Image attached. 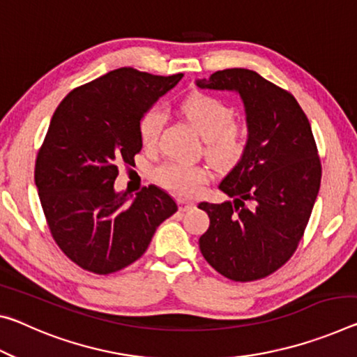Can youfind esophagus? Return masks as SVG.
I'll use <instances>...</instances> for the list:
<instances>
[{
    "label": "esophagus",
    "instance_id": "obj_1",
    "mask_svg": "<svg viewBox=\"0 0 357 357\" xmlns=\"http://www.w3.org/2000/svg\"><path fill=\"white\" fill-rule=\"evenodd\" d=\"M176 203H178V208H179V211H189L190 208H194V202H190V200H185V199H178L176 200Z\"/></svg>",
    "mask_w": 357,
    "mask_h": 357
}]
</instances>
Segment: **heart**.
Instances as JSON below:
<instances>
[{"instance_id": "b5f03b06", "label": "heart", "mask_w": 357, "mask_h": 357, "mask_svg": "<svg viewBox=\"0 0 357 357\" xmlns=\"http://www.w3.org/2000/svg\"><path fill=\"white\" fill-rule=\"evenodd\" d=\"M183 112L200 137L206 141V155L222 168L238 163L250 143L246 123L234 121L235 111L227 101L214 95L195 92L183 101ZM167 123L162 106H152L139 119L138 132L144 146L154 148ZM157 183L181 197L197 195L209 179L206 167L183 162H165L155 168Z\"/></svg>"}]
</instances>
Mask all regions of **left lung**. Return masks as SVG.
Returning a JSON list of instances; mask_svg holds the SVG:
<instances>
[{"label": "left lung", "instance_id": "obj_1", "mask_svg": "<svg viewBox=\"0 0 357 357\" xmlns=\"http://www.w3.org/2000/svg\"><path fill=\"white\" fill-rule=\"evenodd\" d=\"M230 90L245 106L250 143L219 189L234 202L208 203L203 257L234 281L268 276L296 252L321 185V162L311 126L289 92L256 71L230 68L195 81Z\"/></svg>", "mask_w": 357, "mask_h": 357}]
</instances>
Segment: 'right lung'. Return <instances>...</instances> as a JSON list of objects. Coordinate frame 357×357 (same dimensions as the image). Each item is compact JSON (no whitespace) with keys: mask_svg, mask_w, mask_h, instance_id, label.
I'll return each instance as SVG.
<instances>
[{"mask_svg":"<svg viewBox=\"0 0 357 357\" xmlns=\"http://www.w3.org/2000/svg\"><path fill=\"white\" fill-rule=\"evenodd\" d=\"M183 76L119 68L71 90L50 119L35 183L50 234L81 268L109 275L128 267L178 211L157 185L133 197L116 192L114 181L143 148L141 116Z\"/></svg>","mask_w":357,"mask_h":357,"instance_id":"obj_1","label":"right lung"}]
</instances>
